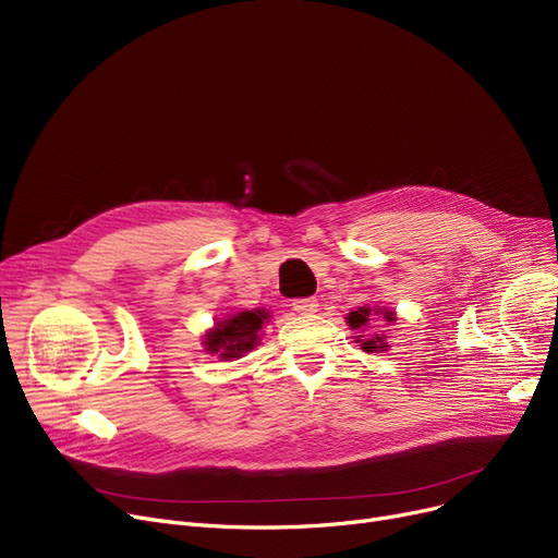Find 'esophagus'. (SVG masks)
<instances>
[{
    "label": "esophagus",
    "mask_w": 558,
    "mask_h": 558,
    "mask_svg": "<svg viewBox=\"0 0 558 558\" xmlns=\"http://www.w3.org/2000/svg\"><path fill=\"white\" fill-rule=\"evenodd\" d=\"M291 307H294L299 314H314L318 310V301L316 299H296L294 303H291Z\"/></svg>",
    "instance_id": "34e87169"
}]
</instances>
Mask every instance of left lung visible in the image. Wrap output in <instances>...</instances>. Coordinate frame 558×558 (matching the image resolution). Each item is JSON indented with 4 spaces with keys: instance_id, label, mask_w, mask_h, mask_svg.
Returning a JSON list of instances; mask_svg holds the SVG:
<instances>
[{
    "instance_id": "obj_1",
    "label": "left lung",
    "mask_w": 558,
    "mask_h": 558,
    "mask_svg": "<svg viewBox=\"0 0 558 558\" xmlns=\"http://www.w3.org/2000/svg\"><path fill=\"white\" fill-rule=\"evenodd\" d=\"M373 316H383V320H387V324H396V314L391 310H385V307H375V310L357 307L355 312H350L345 316V320H348L350 330L362 332V335L355 337V341L362 345V350H366V353H383V350L389 348L387 335H385L387 330H380L377 333L376 330L379 329V326H375L377 318H373ZM371 323L374 324L373 327L369 326ZM364 329H371L372 332L368 336H364Z\"/></svg>"
}]
</instances>
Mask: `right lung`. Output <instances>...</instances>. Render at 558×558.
<instances>
[{
	"label": "right lung",
	"instance_id": "add662e5",
	"mask_svg": "<svg viewBox=\"0 0 558 558\" xmlns=\"http://www.w3.org/2000/svg\"><path fill=\"white\" fill-rule=\"evenodd\" d=\"M264 320H269L267 310H244L217 320L215 328L205 335V350L221 360H238L259 341V330Z\"/></svg>",
	"mask_w": 558,
	"mask_h": 558
}]
</instances>
